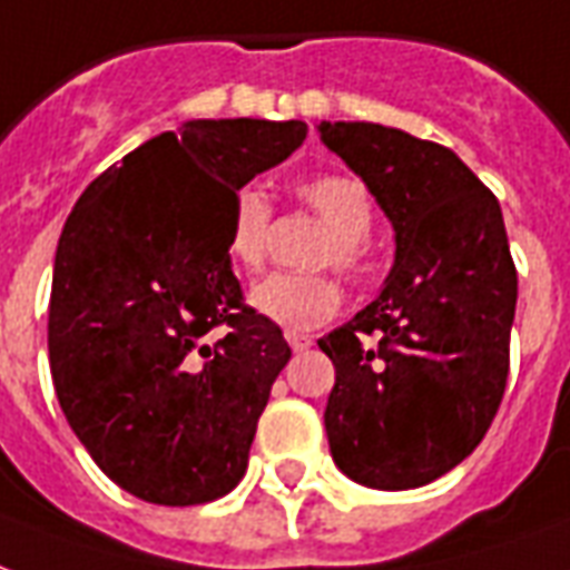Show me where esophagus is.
<instances>
[{
	"label": "esophagus",
	"instance_id": "esophagus-1",
	"mask_svg": "<svg viewBox=\"0 0 570 570\" xmlns=\"http://www.w3.org/2000/svg\"><path fill=\"white\" fill-rule=\"evenodd\" d=\"M286 344L296 350V353H302V350H307L314 344V338H311V335H302V332H286Z\"/></svg>",
	"mask_w": 570,
	"mask_h": 570
}]
</instances>
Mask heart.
Instances as JSON below:
<instances>
[{"instance_id":"b5f03b06","label":"heart","mask_w":570,"mask_h":570,"mask_svg":"<svg viewBox=\"0 0 570 570\" xmlns=\"http://www.w3.org/2000/svg\"><path fill=\"white\" fill-rule=\"evenodd\" d=\"M296 199L328 229L311 265H332L344 277L371 272L368 232L374 223L371 199L360 180L350 175H311L296 184ZM272 229V205L259 189L244 187L232 196L226 253L235 268L259 272ZM250 305L259 317L277 326L317 328L338 314L341 289L328 274H272L253 286Z\"/></svg>"}]
</instances>
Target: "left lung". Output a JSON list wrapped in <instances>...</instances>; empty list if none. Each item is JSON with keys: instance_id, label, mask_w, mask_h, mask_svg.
<instances>
[{"instance_id": "left-lung-1", "label": "left lung", "mask_w": 570, "mask_h": 570, "mask_svg": "<svg viewBox=\"0 0 570 570\" xmlns=\"http://www.w3.org/2000/svg\"><path fill=\"white\" fill-rule=\"evenodd\" d=\"M395 229L381 296L320 338L335 365L326 435L371 489H416L487 435L510 365L517 268L499 199L450 147L381 124H323Z\"/></svg>"}]
</instances>
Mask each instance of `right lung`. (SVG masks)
Masks as SVG:
<instances>
[{"label":"right lung","instance_id":"add662e5","mask_svg":"<svg viewBox=\"0 0 570 570\" xmlns=\"http://www.w3.org/2000/svg\"><path fill=\"white\" fill-rule=\"evenodd\" d=\"M302 120H189L83 189L48 311L57 399L92 462L168 508L232 492L289 344L244 305L232 196L296 147Z\"/></svg>","mask_w":570,"mask_h":570}]
</instances>
